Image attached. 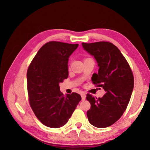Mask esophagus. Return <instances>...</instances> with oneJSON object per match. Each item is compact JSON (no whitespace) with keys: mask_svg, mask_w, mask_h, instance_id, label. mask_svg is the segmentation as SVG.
Wrapping results in <instances>:
<instances>
[{"mask_svg":"<svg viewBox=\"0 0 150 150\" xmlns=\"http://www.w3.org/2000/svg\"><path fill=\"white\" fill-rule=\"evenodd\" d=\"M81 98H82V100H84L86 98V95L85 93H81Z\"/></svg>","mask_w":150,"mask_h":150,"instance_id":"obj_1","label":"esophagus"}]
</instances>
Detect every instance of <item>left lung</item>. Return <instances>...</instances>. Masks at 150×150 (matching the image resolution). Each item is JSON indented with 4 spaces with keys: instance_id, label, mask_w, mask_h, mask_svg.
<instances>
[{
    "instance_id": "left-lung-1",
    "label": "left lung",
    "mask_w": 150,
    "mask_h": 150,
    "mask_svg": "<svg viewBox=\"0 0 150 150\" xmlns=\"http://www.w3.org/2000/svg\"><path fill=\"white\" fill-rule=\"evenodd\" d=\"M82 46L98 67L92 82L105 91L102 98L87 94L91 105L87 113L88 120L96 128H106L115 123L126 109L134 88L132 72L120 51L112 43H82Z\"/></svg>"
}]
</instances>
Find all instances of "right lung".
I'll list each match as a JSON object with an SVG mask.
<instances>
[{
	"mask_svg": "<svg viewBox=\"0 0 150 150\" xmlns=\"http://www.w3.org/2000/svg\"><path fill=\"white\" fill-rule=\"evenodd\" d=\"M79 44L50 42L40 48L27 71L30 104L38 119L45 126H64L81 100L78 93L60 91L59 83L69 75L68 61Z\"/></svg>",
	"mask_w": 150,
	"mask_h": 150,
	"instance_id": "right-lung-1",
	"label": "right lung"
}]
</instances>
